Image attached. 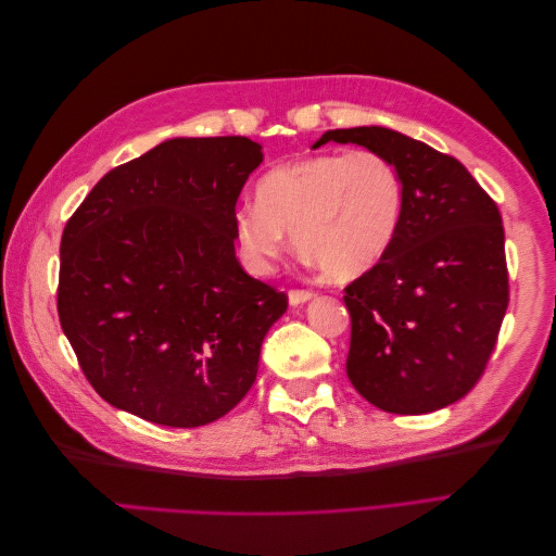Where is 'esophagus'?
<instances>
[{
  "instance_id": "34e87169",
  "label": "esophagus",
  "mask_w": 556,
  "mask_h": 556,
  "mask_svg": "<svg viewBox=\"0 0 556 556\" xmlns=\"http://www.w3.org/2000/svg\"><path fill=\"white\" fill-rule=\"evenodd\" d=\"M315 294L311 292V290H292L290 294H288V299H290V306H301V304H306V301H311Z\"/></svg>"
}]
</instances>
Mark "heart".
Here are the masks:
<instances>
[{
  "instance_id": "heart-1",
  "label": "heart",
  "mask_w": 556,
  "mask_h": 556,
  "mask_svg": "<svg viewBox=\"0 0 556 556\" xmlns=\"http://www.w3.org/2000/svg\"><path fill=\"white\" fill-rule=\"evenodd\" d=\"M257 204L233 213L245 262L268 274L288 248L336 282L366 276L390 252L401 213L403 182L376 150L319 153L285 162L257 182Z\"/></svg>"
}]
</instances>
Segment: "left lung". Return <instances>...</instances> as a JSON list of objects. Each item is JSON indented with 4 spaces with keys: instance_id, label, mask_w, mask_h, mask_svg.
Wrapping results in <instances>:
<instances>
[{
    "instance_id": "obj_1",
    "label": "left lung",
    "mask_w": 556,
    "mask_h": 556,
    "mask_svg": "<svg viewBox=\"0 0 556 556\" xmlns=\"http://www.w3.org/2000/svg\"><path fill=\"white\" fill-rule=\"evenodd\" d=\"M390 160L403 213L387 257L345 288L348 378L376 408L425 415L480 380L508 308L501 213L466 166L387 127L329 129Z\"/></svg>"
}]
</instances>
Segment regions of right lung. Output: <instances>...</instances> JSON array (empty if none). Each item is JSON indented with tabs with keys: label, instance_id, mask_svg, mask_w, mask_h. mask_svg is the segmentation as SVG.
<instances>
[{
	"label": "right lung",
	"instance_id": "1",
	"mask_svg": "<svg viewBox=\"0 0 556 556\" xmlns=\"http://www.w3.org/2000/svg\"><path fill=\"white\" fill-rule=\"evenodd\" d=\"M262 146L178 137L115 166L66 223L60 325L113 408L190 429L227 415L257 378L288 296L243 271L233 208Z\"/></svg>",
	"mask_w": 556,
	"mask_h": 556
}]
</instances>
